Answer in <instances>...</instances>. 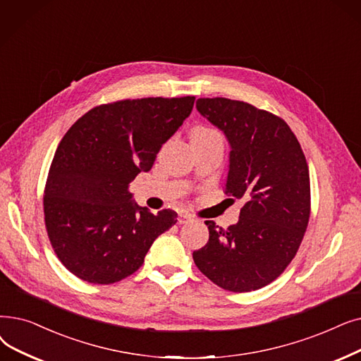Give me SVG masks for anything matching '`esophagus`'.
Wrapping results in <instances>:
<instances>
[{
	"label": "esophagus",
	"instance_id": "34e87169",
	"mask_svg": "<svg viewBox=\"0 0 361 361\" xmlns=\"http://www.w3.org/2000/svg\"><path fill=\"white\" fill-rule=\"evenodd\" d=\"M192 215H189V214H184V212H180L178 214V224H185V223H189V221H192Z\"/></svg>",
	"mask_w": 361,
	"mask_h": 361
}]
</instances>
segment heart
I'll list each match as a JSON object with an SVG mask.
<instances>
[{
	"instance_id": "heart-1",
	"label": "heart",
	"mask_w": 361,
	"mask_h": 361,
	"mask_svg": "<svg viewBox=\"0 0 361 361\" xmlns=\"http://www.w3.org/2000/svg\"><path fill=\"white\" fill-rule=\"evenodd\" d=\"M215 133L214 130H209V128H203V127H196L193 131H192V135H207V134H212Z\"/></svg>"
}]
</instances>
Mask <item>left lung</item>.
<instances>
[{
  "label": "left lung",
  "mask_w": 361,
  "mask_h": 361,
  "mask_svg": "<svg viewBox=\"0 0 361 361\" xmlns=\"http://www.w3.org/2000/svg\"><path fill=\"white\" fill-rule=\"evenodd\" d=\"M196 107L230 143L226 193L245 197L239 223L205 221L208 243L195 250L196 267L219 288L250 292L271 283L290 264L308 226L310 172L289 125L255 106L224 97Z\"/></svg>",
  "instance_id": "1"
}]
</instances>
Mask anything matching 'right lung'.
I'll use <instances>...</instances> for the list:
<instances>
[{
  "label": "right lung",
  "instance_id": "right-lung-1",
  "mask_svg": "<svg viewBox=\"0 0 361 361\" xmlns=\"http://www.w3.org/2000/svg\"><path fill=\"white\" fill-rule=\"evenodd\" d=\"M195 97L127 99L96 106L61 138L44 190V219L60 262L88 283L135 273L177 212L152 214L128 184L150 171L162 145L190 115Z\"/></svg>",
  "mask_w": 361,
  "mask_h": 361
}]
</instances>
